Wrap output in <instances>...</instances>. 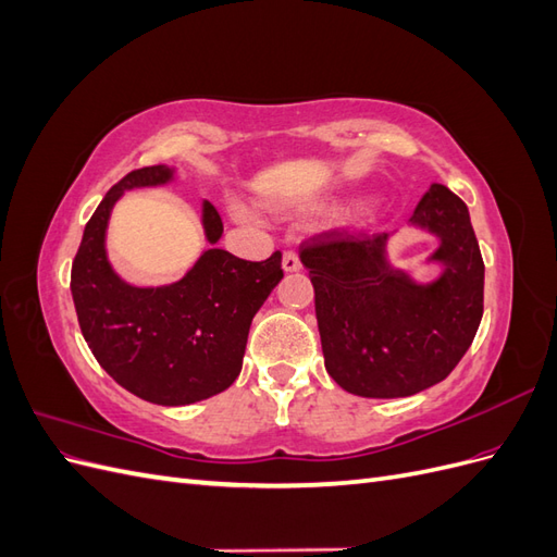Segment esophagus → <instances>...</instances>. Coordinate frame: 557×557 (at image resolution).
<instances>
[{
    "label": "esophagus",
    "instance_id": "1",
    "mask_svg": "<svg viewBox=\"0 0 557 557\" xmlns=\"http://www.w3.org/2000/svg\"><path fill=\"white\" fill-rule=\"evenodd\" d=\"M299 269H301V262L297 258V252L285 250L283 252V272L285 274H293V272H299Z\"/></svg>",
    "mask_w": 557,
    "mask_h": 557
}]
</instances>
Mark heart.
I'll use <instances>...</instances> for the list:
<instances>
[{
	"mask_svg": "<svg viewBox=\"0 0 557 557\" xmlns=\"http://www.w3.org/2000/svg\"><path fill=\"white\" fill-rule=\"evenodd\" d=\"M285 209H290V207H285ZM237 213H239V215H242V213H244V211H242V209H237Z\"/></svg>",
	"mask_w": 557,
	"mask_h": 557,
	"instance_id": "1",
	"label": "heart"
}]
</instances>
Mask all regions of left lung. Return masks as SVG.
Returning a JSON list of instances; mask_svg holds the SVG:
<instances>
[{"instance_id":"obj_1","label":"left lung","mask_w":557,"mask_h":557,"mask_svg":"<svg viewBox=\"0 0 557 557\" xmlns=\"http://www.w3.org/2000/svg\"><path fill=\"white\" fill-rule=\"evenodd\" d=\"M409 227L440 242L423 262L440 267L430 281H416L391 262L393 234L332 232L301 246L325 369L346 393L416 395L444 381L476 336L485 267L467 205L432 183Z\"/></svg>"}]
</instances>
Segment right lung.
Returning <instances> with one entry per match:
<instances>
[{"mask_svg": "<svg viewBox=\"0 0 557 557\" xmlns=\"http://www.w3.org/2000/svg\"><path fill=\"white\" fill-rule=\"evenodd\" d=\"M176 166L153 164L117 181L83 230L72 264V297L83 339L125 391L160 407H185L227 391L242 372L252 315L283 278L281 252L248 262L215 248L223 221L205 199L207 250L178 281L134 285L115 274L107 230L127 190L160 188Z\"/></svg>", "mask_w": 557, "mask_h": 557, "instance_id": "add662e5", "label": "right lung"}]
</instances>
